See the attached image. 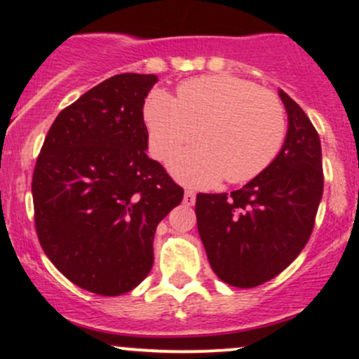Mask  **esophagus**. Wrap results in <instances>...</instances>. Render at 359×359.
Segmentation results:
<instances>
[{
  "instance_id": "esophagus-1",
  "label": "esophagus",
  "mask_w": 359,
  "mask_h": 359,
  "mask_svg": "<svg viewBox=\"0 0 359 359\" xmlns=\"http://www.w3.org/2000/svg\"><path fill=\"white\" fill-rule=\"evenodd\" d=\"M194 203H196V194H194L192 191H185L184 204L185 205H194Z\"/></svg>"
}]
</instances>
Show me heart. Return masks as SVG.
<instances>
[{"mask_svg":"<svg viewBox=\"0 0 359 359\" xmlns=\"http://www.w3.org/2000/svg\"><path fill=\"white\" fill-rule=\"evenodd\" d=\"M143 123L158 160L191 143L197 131L201 145L170 160L177 179L197 187L222 177L229 184L248 182L275 162L287 138V113L277 94L226 74L184 81L175 100L151 90L143 102Z\"/></svg>","mask_w":359,"mask_h":359,"instance_id":"b5f03b06","label":"heart"}]
</instances>
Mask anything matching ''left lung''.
I'll list each match as a JSON object with an SVG mask.
<instances>
[{
    "mask_svg": "<svg viewBox=\"0 0 359 359\" xmlns=\"http://www.w3.org/2000/svg\"><path fill=\"white\" fill-rule=\"evenodd\" d=\"M288 116L275 162L240 191L197 194V229L214 273L251 288L277 277L299 257L323 199L320 140L304 109L278 90Z\"/></svg>",
    "mask_w": 359,
    "mask_h": 359,
    "instance_id": "1",
    "label": "left lung"
}]
</instances>
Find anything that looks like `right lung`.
Masks as SVG:
<instances>
[{
	"label": "right lung",
	"mask_w": 359,
	"mask_h": 359,
	"mask_svg": "<svg viewBox=\"0 0 359 359\" xmlns=\"http://www.w3.org/2000/svg\"><path fill=\"white\" fill-rule=\"evenodd\" d=\"M158 77L118 74L62 109L35 163V229L48 259L77 287L114 297L154 265L158 222L182 203L148 158L143 102Z\"/></svg>",
	"instance_id": "1"
}]
</instances>
